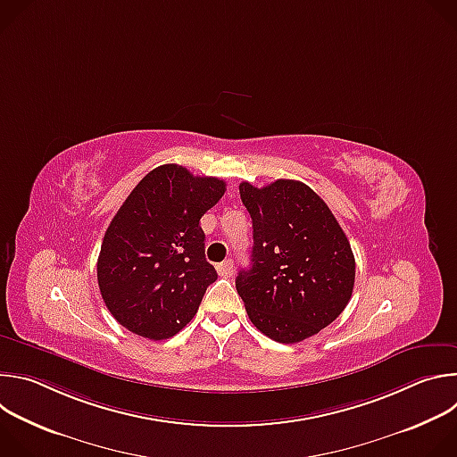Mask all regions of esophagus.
Listing matches in <instances>:
<instances>
[{
	"instance_id": "obj_1",
	"label": "esophagus",
	"mask_w": 457,
	"mask_h": 457,
	"mask_svg": "<svg viewBox=\"0 0 457 457\" xmlns=\"http://www.w3.org/2000/svg\"><path fill=\"white\" fill-rule=\"evenodd\" d=\"M217 273L220 277H231L233 275V262H231V260H224L222 264H219L217 266Z\"/></svg>"
}]
</instances>
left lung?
<instances>
[{"label": "left lung", "mask_w": 457, "mask_h": 457, "mask_svg": "<svg viewBox=\"0 0 457 457\" xmlns=\"http://www.w3.org/2000/svg\"><path fill=\"white\" fill-rule=\"evenodd\" d=\"M253 220L251 268L235 286L254 328L296 344L333 323L351 300V244L318 195L300 180L238 186Z\"/></svg>", "instance_id": "1"}]
</instances>
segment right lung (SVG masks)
Here are the masks:
<instances>
[{
	"label": "right lung",
	"mask_w": 457,
	"mask_h": 457,
	"mask_svg": "<svg viewBox=\"0 0 457 457\" xmlns=\"http://www.w3.org/2000/svg\"><path fill=\"white\" fill-rule=\"evenodd\" d=\"M224 191L226 182L217 177H195L179 164H162L128 195L97 258L101 296L122 328L164 340L197 312L217 280L199 222Z\"/></svg>",
	"instance_id": "obj_1"
}]
</instances>
